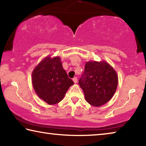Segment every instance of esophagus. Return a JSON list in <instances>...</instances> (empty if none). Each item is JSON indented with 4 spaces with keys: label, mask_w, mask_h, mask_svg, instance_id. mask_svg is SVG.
<instances>
[{
    "label": "esophagus",
    "mask_w": 146,
    "mask_h": 146,
    "mask_svg": "<svg viewBox=\"0 0 146 146\" xmlns=\"http://www.w3.org/2000/svg\"><path fill=\"white\" fill-rule=\"evenodd\" d=\"M73 81L74 82V83H76L77 82V78L76 77H74L73 78Z\"/></svg>",
    "instance_id": "1"
}]
</instances>
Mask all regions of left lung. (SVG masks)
I'll return each instance as SVG.
<instances>
[{
  "instance_id": "left-lung-1",
  "label": "left lung",
  "mask_w": 146,
  "mask_h": 146,
  "mask_svg": "<svg viewBox=\"0 0 146 146\" xmlns=\"http://www.w3.org/2000/svg\"><path fill=\"white\" fill-rule=\"evenodd\" d=\"M78 84L85 98L95 107L105 104L113 97L118 85V76L107 62L90 61L86 63L84 72Z\"/></svg>"
}]
</instances>
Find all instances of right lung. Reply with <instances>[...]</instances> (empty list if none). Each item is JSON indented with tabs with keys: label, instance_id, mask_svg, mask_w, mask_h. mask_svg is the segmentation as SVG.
I'll return each instance as SVG.
<instances>
[{
	"label": "right lung",
	"instance_id": "obj_1",
	"mask_svg": "<svg viewBox=\"0 0 146 146\" xmlns=\"http://www.w3.org/2000/svg\"><path fill=\"white\" fill-rule=\"evenodd\" d=\"M32 84L38 97L53 105L63 99L74 82L64 70L59 56H46L33 70Z\"/></svg>",
	"mask_w": 146,
	"mask_h": 146
}]
</instances>
